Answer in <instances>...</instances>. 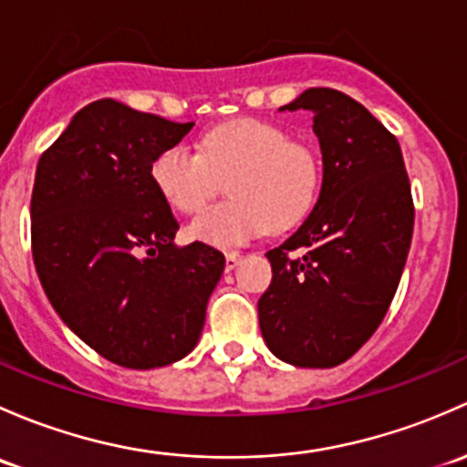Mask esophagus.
<instances>
[{"instance_id": "34e87169", "label": "esophagus", "mask_w": 467, "mask_h": 467, "mask_svg": "<svg viewBox=\"0 0 467 467\" xmlns=\"http://www.w3.org/2000/svg\"><path fill=\"white\" fill-rule=\"evenodd\" d=\"M224 258H227V269H234L240 263V258H243V254H240V252H227V254H224Z\"/></svg>"}]
</instances>
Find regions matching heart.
<instances>
[{
  "mask_svg": "<svg viewBox=\"0 0 467 467\" xmlns=\"http://www.w3.org/2000/svg\"><path fill=\"white\" fill-rule=\"evenodd\" d=\"M150 177L166 204L184 215L200 213L227 180L232 198L193 220L189 235L229 247L299 224L319 193L321 166L315 150L281 126L234 119L202 137L200 155L184 146L166 148L152 161Z\"/></svg>",
  "mask_w": 467,
  "mask_h": 467,
  "instance_id": "obj_1",
  "label": "heart"
}]
</instances>
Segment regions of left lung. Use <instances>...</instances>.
Here are the masks:
<instances>
[{
	"label": "left lung",
	"instance_id": "1",
	"mask_svg": "<svg viewBox=\"0 0 467 467\" xmlns=\"http://www.w3.org/2000/svg\"><path fill=\"white\" fill-rule=\"evenodd\" d=\"M283 109L315 114L324 180L306 223L267 252L258 324L278 359L330 368L367 344L396 295L413 234L411 186L398 139L350 96L310 88Z\"/></svg>",
	"mask_w": 467,
	"mask_h": 467
}]
</instances>
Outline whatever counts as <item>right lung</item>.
<instances>
[{
	"label": "right lung",
	"mask_w": 467,
	"mask_h": 467,
	"mask_svg": "<svg viewBox=\"0 0 467 467\" xmlns=\"http://www.w3.org/2000/svg\"><path fill=\"white\" fill-rule=\"evenodd\" d=\"M193 123L114 99L85 105L40 157L31 198L33 263L60 319L126 368L186 358L204 328L224 256L177 247L180 229L150 177Z\"/></svg>",
	"instance_id": "1"
}]
</instances>
